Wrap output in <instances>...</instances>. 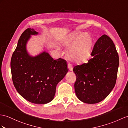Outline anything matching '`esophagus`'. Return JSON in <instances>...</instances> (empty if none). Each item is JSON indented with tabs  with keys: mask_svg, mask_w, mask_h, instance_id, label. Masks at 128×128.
I'll return each instance as SVG.
<instances>
[{
	"mask_svg": "<svg viewBox=\"0 0 128 128\" xmlns=\"http://www.w3.org/2000/svg\"><path fill=\"white\" fill-rule=\"evenodd\" d=\"M67 66H68V70H69L71 71V70H73V66H72V65L71 64H68Z\"/></svg>",
	"mask_w": 128,
	"mask_h": 128,
	"instance_id": "obj_1",
	"label": "esophagus"
}]
</instances>
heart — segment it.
Returning <instances> with one entry per match:
<instances>
[{"instance_id": "b5f03b06", "label": "heart", "mask_w": 128, "mask_h": 128, "mask_svg": "<svg viewBox=\"0 0 128 128\" xmlns=\"http://www.w3.org/2000/svg\"><path fill=\"white\" fill-rule=\"evenodd\" d=\"M92 40L88 34L74 32L62 42V45L69 48L68 59L71 61L81 63L88 58L92 48ZM60 50V48L58 47Z\"/></svg>"}]
</instances>
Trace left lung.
<instances>
[{
	"instance_id": "8db88e82",
	"label": "left lung",
	"mask_w": 128,
	"mask_h": 128,
	"mask_svg": "<svg viewBox=\"0 0 128 128\" xmlns=\"http://www.w3.org/2000/svg\"><path fill=\"white\" fill-rule=\"evenodd\" d=\"M88 63L74 66V88L80 100L88 104L102 101L116 84L119 56L114 43L103 35L96 42Z\"/></svg>"
}]
</instances>
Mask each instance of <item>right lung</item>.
I'll list each match as a JSON object with an SVG mask.
<instances>
[{"mask_svg":"<svg viewBox=\"0 0 128 128\" xmlns=\"http://www.w3.org/2000/svg\"><path fill=\"white\" fill-rule=\"evenodd\" d=\"M38 32L29 28L22 34L11 60L12 79L14 88L26 100L34 104L51 102L56 87L68 72L66 61L53 60L45 52L35 57L26 49L30 35Z\"/></svg>","mask_w":128,"mask_h":128,"instance_id":"1","label":"right lung"}]
</instances>
